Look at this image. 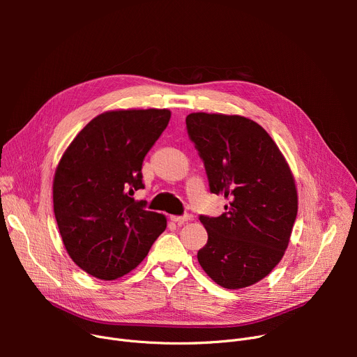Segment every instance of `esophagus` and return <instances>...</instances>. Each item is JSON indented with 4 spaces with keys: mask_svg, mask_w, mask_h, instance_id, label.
<instances>
[{
    "mask_svg": "<svg viewBox=\"0 0 357 357\" xmlns=\"http://www.w3.org/2000/svg\"><path fill=\"white\" fill-rule=\"evenodd\" d=\"M190 218H191V217H190L188 214H185V215H171V221L176 222L178 226H181V224L186 222V221H188Z\"/></svg>",
    "mask_w": 357,
    "mask_h": 357,
    "instance_id": "esophagus-1",
    "label": "esophagus"
}]
</instances>
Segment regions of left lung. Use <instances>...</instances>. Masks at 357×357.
<instances>
[{
	"label": "left lung",
	"mask_w": 357,
	"mask_h": 357,
	"mask_svg": "<svg viewBox=\"0 0 357 357\" xmlns=\"http://www.w3.org/2000/svg\"><path fill=\"white\" fill-rule=\"evenodd\" d=\"M186 130L207 172L210 191L229 204L220 217L201 215L208 241L198 261L215 284L250 287L282 259L298 213L295 179L279 147L256 121L192 112Z\"/></svg>",
	"instance_id": "1"
}]
</instances>
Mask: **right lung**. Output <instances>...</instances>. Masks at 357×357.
<instances>
[{
  "instance_id": "add662e5",
  "label": "right lung",
  "mask_w": 357,
  "mask_h": 357,
  "mask_svg": "<svg viewBox=\"0 0 357 357\" xmlns=\"http://www.w3.org/2000/svg\"><path fill=\"white\" fill-rule=\"evenodd\" d=\"M171 120L169 109H116L72 140L53 178V211L70 259L104 280L133 271L166 229L133 194L143 159Z\"/></svg>"
}]
</instances>
